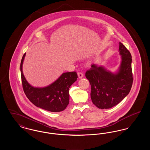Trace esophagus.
I'll return each mask as SVG.
<instances>
[{"label": "esophagus", "instance_id": "esophagus-1", "mask_svg": "<svg viewBox=\"0 0 150 150\" xmlns=\"http://www.w3.org/2000/svg\"><path fill=\"white\" fill-rule=\"evenodd\" d=\"M78 78L79 79L83 78L84 77V75L81 72H78Z\"/></svg>", "mask_w": 150, "mask_h": 150}]
</instances>
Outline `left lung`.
Here are the masks:
<instances>
[{
    "mask_svg": "<svg viewBox=\"0 0 150 150\" xmlns=\"http://www.w3.org/2000/svg\"><path fill=\"white\" fill-rule=\"evenodd\" d=\"M119 52L121 62L115 72L94 64L86 72L91 86V100L100 109L110 108L117 105L128 94L132 86L131 54L120 42Z\"/></svg>",
    "mask_w": 150,
    "mask_h": 150,
    "instance_id": "1",
    "label": "left lung"
}]
</instances>
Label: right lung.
Here are the masks:
<instances>
[{
  "label": "right lung",
  "mask_w": 150,
  "mask_h": 150,
  "mask_svg": "<svg viewBox=\"0 0 150 150\" xmlns=\"http://www.w3.org/2000/svg\"><path fill=\"white\" fill-rule=\"evenodd\" d=\"M25 56L26 53L22 58L20 70L23 91L28 99L36 107L50 112L64 111L69 103V88L77 80L76 72H64L49 86H33L29 84L23 73L22 66Z\"/></svg>",
  "instance_id": "right-lung-1"
}]
</instances>
